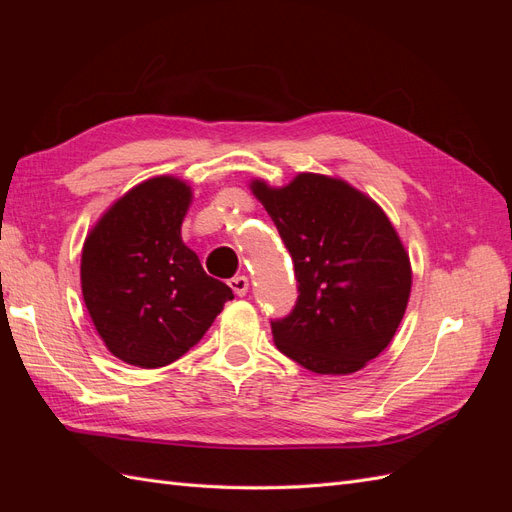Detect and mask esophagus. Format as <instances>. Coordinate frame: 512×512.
Segmentation results:
<instances>
[{
    "label": "esophagus",
    "instance_id": "34e87169",
    "mask_svg": "<svg viewBox=\"0 0 512 512\" xmlns=\"http://www.w3.org/2000/svg\"><path fill=\"white\" fill-rule=\"evenodd\" d=\"M228 286L232 288V292L237 294V297H245L247 288H250V280H247L245 275H237V277H232V280H228Z\"/></svg>",
    "mask_w": 512,
    "mask_h": 512
}]
</instances>
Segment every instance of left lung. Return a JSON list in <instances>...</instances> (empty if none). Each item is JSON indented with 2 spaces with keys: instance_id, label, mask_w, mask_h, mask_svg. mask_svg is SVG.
<instances>
[{
  "instance_id": "obj_1",
  "label": "left lung",
  "mask_w": 512,
  "mask_h": 512,
  "mask_svg": "<svg viewBox=\"0 0 512 512\" xmlns=\"http://www.w3.org/2000/svg\"><path fill=\"white\" fill-rule=\"evenodd\" d=\"M292 256L297 303L271 320L275 346L314 374H352L391 344L412 271L393 224L342 179L303 173L286 188L254 181Z\"/></svg>"
}]
</instances>
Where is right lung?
Here are the masks:
<instances>
[{
  "label": "right lung",
  "mask_w": 512,
  "mask_h": 512,
  "mask_svg": "<svg viewBox=\"0 0 512 512\" xmlns=\"http://www.w3.org/2000/svg\"><path fill=\"white\" fill-rule=\"evenodd\" d=\"M190 203V185L153 177L121 196L83 245L89 316L106 348L130 365L177 361L235 299L181 241Z\"/></svg>",
  "instance_id": "add662e5"
}]
</instances>
